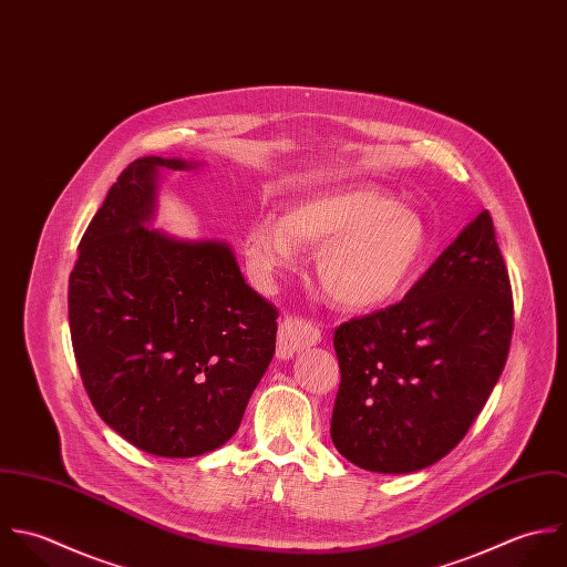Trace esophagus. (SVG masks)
I'll use <instances>...</instances> for the list:
<instances>
[{"instance_id": "esophagus-1", "label": "esophagus", "mask_w": 567, "mask_h": 567, "mask_svg": "<svg viewBox=\"0 0 567 567\" xmlns=\"http://www.w3.org/2000/svg\"><path fill=\"white\" fill-rule=\"evenodd\" d=\"M320 340V329L298 316H287L280 327H278V357L280 359H289L293 357L298 350L309 348Z\"/></svg>"}]
</instances>
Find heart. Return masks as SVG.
I'll use <instances>...</instances> for the list:
<instances>
[{
	"label": "heart",
	"mask_w": 567,
	"mask_h": 567,
	"mask_svg": "<svg viewBox=\"0 0 567 567\" xmlns=\"http://www.w3.org/2000/svg\"><path fill=\"white\" fill-rule=\"evenodd\" d=\"M320 247L318 278L333 302L372 309L399 293L414 271L425 226L416 213L372 188H333L302 197L282 221L256 219L245 234L249 271L262 287L300 265L302 247Z\"/></svg>",
	"instance_id": "b5f03b06"
}]
</instances>
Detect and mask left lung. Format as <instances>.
<instances>
[{"instance_id":"8db88e82","label":"left lung","mask_w":567,"mask_h":567,"mask_svg":"<svg viewBox=\"0 0 567 567\" xmlns=\"http://www.w3.org/2000/svg\"><path fill=\"white\" fill-rule=\"evenodd\" d=\"M511 338V278L484 210L401 302L336 329L333 445L377 473L439 462L482 412Z\"/></svg>"}]
</instances>
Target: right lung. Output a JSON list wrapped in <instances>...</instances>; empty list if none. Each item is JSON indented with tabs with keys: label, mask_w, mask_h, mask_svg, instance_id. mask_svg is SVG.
<instances>
[{
	"label": "right lung",
	"mask_w": 567,
	"mask_h": 567,
	"mask_svg": "<svg viewBox=\"0 0 567 567\" xmlns=\"http://www.w3.org/2000/svg\"><path fill=\"white\" fill-rule=\"evenodd\" d=\"M193 166L131 162L81 238L68 289L92 405L124 441L164 457L204 455L236 434L278 331V309L245 285L226 243L144 227L157 171Z\"/></svg>",
	"instance_id": "obj_1"
}]
</instances>
